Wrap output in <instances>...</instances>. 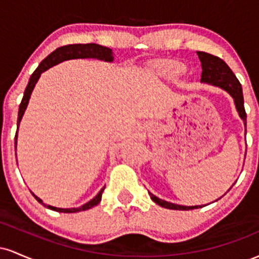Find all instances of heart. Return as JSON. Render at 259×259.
I'll return each mask as SVG.
<instances>
[{"mask_svg":"<svg viewBox=\"0 0 259 259\" xmlns=\"http://www.w3.org/2000/svg\"><path fill=\"white\" fill-rule=\"evenodd\" d=\"M160 70H162V73L165 74L167 76L175 78V76H179L180 74H183L185 68H184V65L179 63V62L167 61L164 62V63L160 64Z\"/></svg>","mask_w":259,"mask_h":259,"instance_id":"heart-1","label":"heart"}]
</instances>
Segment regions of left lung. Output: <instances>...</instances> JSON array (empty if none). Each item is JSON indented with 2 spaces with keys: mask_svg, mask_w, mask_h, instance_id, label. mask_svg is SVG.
<instances>
[{
  "mask_svg": "<svg viewBox=\"0 0 259 259\" xmlns=\"http://www.w3.org/2000/svg\"><path fill=\"white\" fill-rule=\"evenodd\" d=\"M198 58L201 61L202 65V74H201V81L208 82V84H212L215 86H219L223 90L228 91L229 94L233 96L235 101V106H236L237 112H239L240 117L245 123L246 127V111L245 106H243V95H242V88L240 81L237 80L233 70L229 68V65L223 61L222 58L217 57L214 55H210L207 52H197ZM151 198L153 202H156L157 204H159L160 207L168 208V209H177V210H189V209H195V208L203 207V206H192V207H186V206H179V204L170 203V202L163 201L160 198L156 197V196L150 194Z\"/></svg>",
  "mask_w": 259,
  "mask_h": 259,
  "instance_id": "8db88e82",
  "label": "left lung"
}]
</instances>
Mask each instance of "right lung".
Here are the masks:
<instances>
[{
  "instance_id": "obj_1",
  "label": "right lung",
  "mask_w": 259,
  "mask_h": 259,
  "mask_svg": "<svg viewBox=\"0 0 259 259\" xmlns=\"http://www.w3.org/2000/svg\"><path fill=\"white\" fill-rule=\"evenodd\" d=\"M74 58H97V59H103V61L107 62H112L113 61V56H112V50L108 49V47L101 46V45H96V44H74V45H65V46L58 47L57 50H55L52 53H50L46 58L38 64V67L35 69V72L31 74L30 79H29L28 86H26L25 91H24V96H23L22 102L19 105V112H18V120H17V130L19 127V123L22 120L23 114H24L26 106H28L29 99H30V95L32 90H34L35 84L40 78L41 73L47 70L49 68L53 67V65L61 63V62L67 61V59H74ZM16 145H17V134H16ZM105 190L103 187L102 190L99 192V195L96 197H94L90 202L85 203L84 206L79 207V208H56L52 206H46V204L42 203V201L40 198L36 197L34 194L35 198H36L37 202H40L41 204L46 206L50 209L56 210V212H62V213H76V212H81V210H86L90 209V208L97 206L100 203L101 198H102V192Z\"/></svg>"
}]
</instances>
